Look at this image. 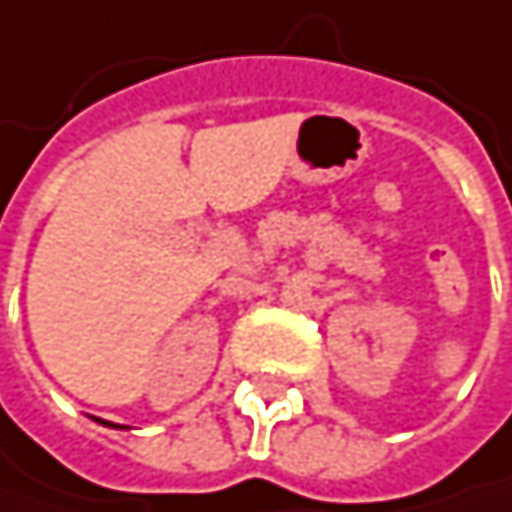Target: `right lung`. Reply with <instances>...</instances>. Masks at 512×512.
I'll return each mask as SVG.
<instances>
[{
  "label": "right lung",
  "instance_id": "1",
  "mask_svg": "<svg viewBox=\"0 0 512 512\" xmlns=\"http://www.w3.org/2000/svg\"><path fill=\"white\" fill-rule=\"evenodd\" d=\"M103 424H109V421H103ZM109 427H112V424H109Z\"/></svg>",
  "mask_w": 512,
  "mask_h": 512
}]
</instances>
